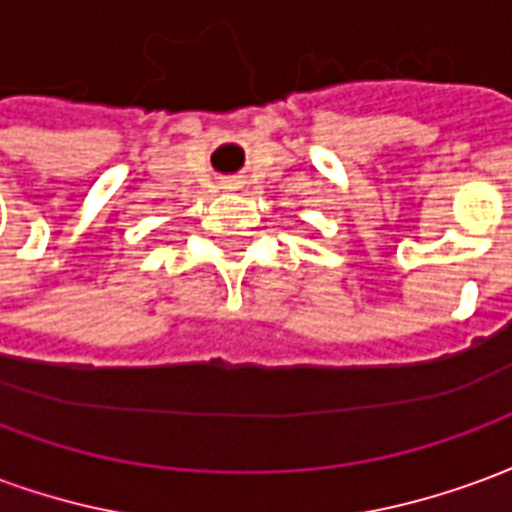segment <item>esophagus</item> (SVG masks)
I'll return each mask as SVG.
<instances>
[{"mask_svg":"<svg viewBox=\"0 0 512 512\" xmlns=\"http://www.w3.org/2000/svg\"><path fill=\"white\" fill-rule=\"evenodd\" d=\"M238 186H241V180H235V178H227V180H222V189H227V191L238 189Z\"/></svg>","mask_w":512,"mask_h":512,"instance_id":"1","label":"esophagus"}]
</instances>
